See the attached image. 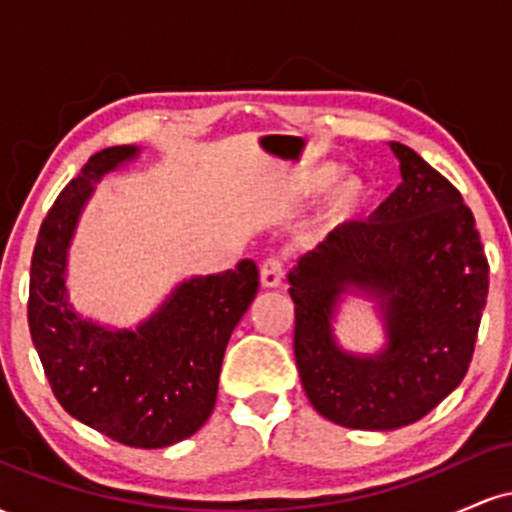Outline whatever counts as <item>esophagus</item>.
<instances>
[{
  "label": "esophagus",
  "mask_w": 512,
  "mask_h": 512,
  "mask_svg": "<svg viewBox=\"0 0 512 512\" xmlns=\"http://www.w3.org/2000/svg\"><path fill=\"white\" fill-rule=\"evenodd\" d=\"M281 276H284V262H281L279 257H267V260L260 264V279L262 286H267V289L279 286Z\"/></svg>",
  "instance_id": "34e87169"
}]
</instances>
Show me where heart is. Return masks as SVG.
<instances>
[{
	"label": "heart",
	"instance_id": "obj_1",
	"mask_svg": "<svg viewBox=\"0 0 512 512\" xmlns=\"http://www.w3.org/2000/svg\"><path fill=\"white\" fill-rule=\"evenodd\" d=\"M337 178H339L337 166H332V163L317 166L315 170H310V173L305 175L303 192L305 195H315V192L327 190V187H330ZM368 197H370V190L361 178H346L339 182L320 214V231L322 233L339 231V228L354 223L358 216L363 214V209H366Z\"/></svg>",
	"mask_w": 512,
	"mask_h": 512
}]
</instances>
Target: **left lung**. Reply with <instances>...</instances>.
<instances>
[{"mask_svg":"<svg viewBox=\"0 0 512 512\" xmlns=\"http://www.w3.org/2000/svg\"><path fill=\"white\" fill-rule=\"evenodd\" d=\"M390 146L402 170L395 192L289 274L305 395L325 419L363 431L414 424L462 383L489 293V260L460 190L414 149ZM351 283L381 298L391 342L375 359L344 355L331 339L333 303Z\"/></svg>","mask_w":512,"mask_h":512,"instance_id":"obj_1","label":"left lung"}]
</instances>
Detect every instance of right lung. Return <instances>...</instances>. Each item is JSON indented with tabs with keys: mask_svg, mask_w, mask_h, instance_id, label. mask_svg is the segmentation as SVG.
<instances>
[{
	"mask_svg": "<svg viewBox=\"0 0 512 512\" xmlns=\"http://www.w3.org/2000/svg\"><path fill=\"white\" fill-rule=\"evenodd\" d=\"M137 154L110 146L88 158L40 223L28 286V330L52 395L81 424L129 448H166L209 419L223 351L260 286L252 260L185 281L134 332H108L69 308L64 267L93 182Z\"/></svg>",
	"mask_w": 512,
	"mask_h": 512,
	"instance_id": "1",
	"label": "right lung"
}]
</instances>
